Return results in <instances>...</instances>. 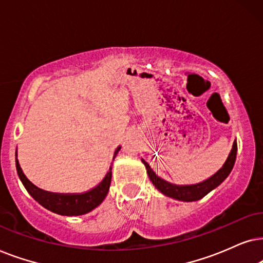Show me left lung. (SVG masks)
Segmentation results:
<instances>
[{
    "label": "left lung",
    "mask_w": 263,
    "mask_h": 263,
    "mask_svg": "<svg viewBox=\"0 0 263 263\" xmlns=\"http://www.w3.org/2000/svg\"><path fill=\"white\" fill-rule=\"evenodd\" d=\"M236 156L237 141L234 139L232 149H231L225 163L222 164V167L220 168L218 172L213 174L212 177H209L208 179L201 181V183L191 185H176L172 183H168V181L163 180L162 178L156 176V173L152 170L149 163H146L143 159L142 162L144 163V166L146 168V173H148V176L150 178V181H152L154 186H155L160 192H162L164 196L178 199V201L194 202L204 197L205 195L209 194L212 190H214L215 187H218L219 185L229 177V174L231 173V171H232V168L234 166V162H236Z\"/></svg>",
    "instance_id": "left-lung-1"
}]
</instances>
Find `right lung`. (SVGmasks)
<instances>
[{
    "mask_svg": "<svg viewBox=\"0 0 263 263\" xmlns=\"http://www.w3.org/2000/svg\"><path fill=\"white\" fill-rule=\"evenodd\" d=\"M121 149V146H118L114 152L113 161L115 156L118 155L119 150ZM15 156L17 154L15 153ZM113 164V162H111ZM110 164L109 171H108L106 176L102 179V181L99 185H96L95 187H92L89 191L82 192V194H58V192H50L42 190V189L37 187L36 185L31 183L27 179L25 174H24L22 167H20L17 157L15 159V166H16V172L19 176L20 180L27 192L40 203L41 205H43L45 209L50 211L52 213L60 215H83L86 214L99 207L101 203L103 202V199L106 198V196L109 191L110 181H111V168L113 166Z\"/></svg>",
    "mask_w": 263,
    "mask_h": 263,
    "instance_id": "add662e5",
    "label": "right lung"
}]
</instances>
